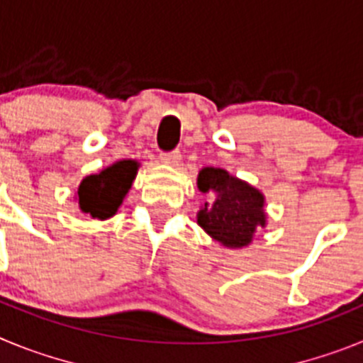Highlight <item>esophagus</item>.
<instances>
[{"label": "esophagus", "instance_id": "esophagus-1", "mask_svg": "<svg viewBox=\"0 0 363 363\" xmlns=\"http://www.w3.org/2000/svg\"><path fill=\"white\" fill-rule=\"evenodd\" d=\"M179 158H182L179 150H171V152L160 154V160H162L163 163H169V165H176V163L179 162Z\"/></svg>", "mask_w": 363, "mask_h": 363}]
</instances>
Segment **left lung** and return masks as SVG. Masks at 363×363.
<instances>
[{"label":"left lung","instance_id":"left-lung-1","mask_svg":"<svg viewBox=\"0 0 363 363\" xmlns=\"http://www.w3.org/2000/svg\"><path fill=\"white\" fill-rule=\"evenodd\" d=\"M198 187L214 198L211 203L205 201L198 223L223 245L245 247L251 243L256 227L265 225L262 192L223 169H201Z\"/></svg>","mask_w":363,"mask_h":363}]
</instances>
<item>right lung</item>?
I'll list each match as a JSON object with an SVG mask.
<instances>
[{"instance_id":"right-lung-1","label":"right lung","mask_w":363,"mask_h":363,"mask_svg":"<svg viewBox=\"0 0 363 363\" xmlns=\"http://www.w3.org/2000/svg\"><path fill=\"white\" fill-rule=\"evenodd\" d=\"M136 171V162L123 160L99 174L86 176L78 189L79 207L83 213H89L92 218H101V220L112 216L133 185Z\"/></svg>"}]
</instances>
